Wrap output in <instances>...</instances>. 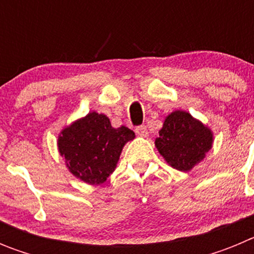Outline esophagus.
<instances>
[{
  "label": "esophagus",
  "mask_w": 254,
  "mask_h": 254,
  "mask_svg": "<svg viewBox=\"0 0 254 254\" xmlns=\"http://www.w3.org/2000/svg\"><path fill=\"white\" fill-rule=\"evenodd\" d=\"M136 133H137V136H141V137H146V136H149V131H147L146 126H138V127H136Z\"/></svg>",
  "instance_id": "1"
}]
</instances>
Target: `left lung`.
<instances>
[{"label": "left lung", "mask_w": 254, "mask_h": 254, "mask_svg": "<svg viewBox=\"0 0 254 254\" xmlns=\"http://www.w3.org/2000/svg\"><path fill=\"white\" fill-rule=\"evenodd\" d=\"M214 136L207 126L185 111H176L165 118L155 146L170 167L188 172L203 160L212 147Z\"/></svg>", "instance_id": "1"}]
</instances>
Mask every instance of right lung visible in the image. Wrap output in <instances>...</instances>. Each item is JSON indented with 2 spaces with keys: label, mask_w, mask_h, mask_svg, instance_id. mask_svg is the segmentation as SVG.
I'll return each instance as SVG.
<instances>
[{
  "label": "right lung",
  "mask_w": 254,
  "mask_h": 254,
  "mask_svg": "<svg viewBox=\"0 0 254 254\" xmlns=\"http://www.w3.org/2000/svg\"><path fill=\"white\" fill-rule=\"evenodd\" d=\"M133 138L129 128H113L107 116L90 112L62 129L57 143L76 178L87 185H102L116 169L126 142Z\"/></svg>",
  "instance_id": "1"
}]
</instances>
